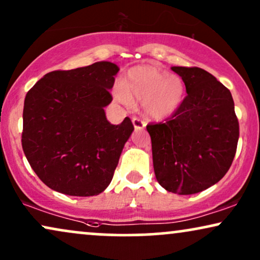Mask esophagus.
<instances>
[{"instance_id": "34e87169", "label": "esophagus", "mask_w": 260, "mask_h": 260, "mask_svg": "<svg viewBox=\"0 0 260 260\" xmlns=\"http://www.w3.org/2000/svg\"><path fill=\"white\" fill-rule=\"evenodd\" d=\"M132 122H133V126L136 129H143L144 127H145V121H144L143 119H140V117L138 116H134L132 117Z\"/></svg>"}]
</instances>
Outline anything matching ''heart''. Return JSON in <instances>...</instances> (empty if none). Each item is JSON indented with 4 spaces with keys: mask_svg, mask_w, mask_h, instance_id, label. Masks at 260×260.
I'll return each mask as SVG.
<instances>
[{
    "mask_svg": "<svg viewBox=\"0 0 260 260\" xmlns=\"http://www.w3.org/2000/svg\"><path fill=\"white\" fill-rule=\"evenodd\" d=\"M185 83L154 66H137L128 71L123 85L114 87V96L123 104L133 100L144 102L147 115L166 119L179 109L185 98Z\"/></svg>",
    "mask_w": 260,
    "mask_h": 260,
    "instance_id": "b5f03b06",
    "label": "heart"
}]
</instances>
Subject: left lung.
Returning a JSON list of instances; mask_svg holds the SVG:
<instances>
[{"label":"left lung","instance_id":"left-lung-1","mask_svg":"<svg viewBox=\"0 0 260 260\" xmlns=\"http://www.w3.org/2000/svg\"><path fill=\"white\" fill-rule=\"evenodd\" d=\"M187 96L164 122L146 126L153 169L163 188L188 196L217 183L231 168L239 121L231 91L198 67H173Z\"/></svg>","mask_w":260,"mask_h":260}]
</instances>
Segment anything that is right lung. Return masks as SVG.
Segmentation results:
<instances>
[{"mask_svg": "<svg viewBox=\"0 0 260 260\" xmlns=\"http://www.w3.org/2000/svg\"><path fill=\"white\" fill-rule=\"evenodd\" d=\"M119 67L102 61L45 74L25 97L22 150L37 176L51 189L75 197L100 194L109 186L129 117L111 124L104 107L113 101Z\"/></svg>", "mask_w": 260, "mask_h": 260, "instance_id": "obj_1", "label": "right lung"}]
</instances>
